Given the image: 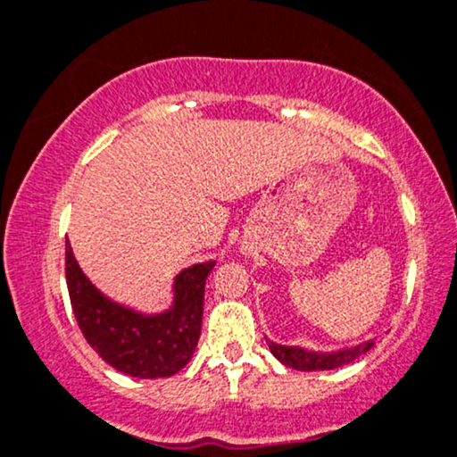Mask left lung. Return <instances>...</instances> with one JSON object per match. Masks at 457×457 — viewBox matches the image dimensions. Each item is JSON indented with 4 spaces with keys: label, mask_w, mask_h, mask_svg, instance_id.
Listing matches in <instances>:
<instances>
[{
    "label": "left lung",
    "mask_w": 457,
    "mask_h": 457,
    "mask_svg": "<svg viewBox=\"0 0 457 457\" xmlns=\"http://www.w3.org/2000/svg\"><path fill=\"white\" fill-rule=\"evenodd\" d=\"M267 345H270L271 355L280 363H284V366L293 370H302V372H314V370H336L340 366H346V363L355 361L357 357L366 355L370 348L374 346V342L368 340L363 342V345H357L353 348H342V351H331V353H314V351H305V348H299V346H282L271 340H267Z\"/></svg>",
    "instance_id": "1"
}]
</instances>
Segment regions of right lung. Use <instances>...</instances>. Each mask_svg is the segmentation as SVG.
<instances>
[{
	"label": "right lung",
	"instance_id": "obj_1",
	"mask_svg": "<svg viewBox=\"0 0 457 457\" xmlns=\"http://www.w3.org/2000/svg\"><path fill=\"white\" fill-rule=\"evenodd\" d=\"M216 261L181 270L173 282V303L145 314L112 302L85 276L66 241V282L85 340L111 368L137 378L173 377L195 355L203 323L205 280Z\"/></svg>",
	"mask_w": 457,
	"mask_h": 457
}]
</instances>
